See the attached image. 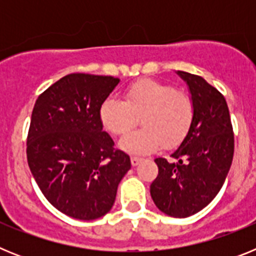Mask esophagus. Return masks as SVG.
I'll use <instances>...</instances> for the list:
<instances>
[{"instance_id":"obj_1","label":"esophagus","mask_w":256,"mask_h":256,"mask_svg":"<svg viewBox=\"0 0 256 256\" xmlns=\"http://www.w3.org/2000/svg\"><path fill=\"white\" fill-rule=\"evenodd\" d=\"M141 162H142L141 158H137V156H132V158H130V162H132L133 166H137Z\"/></svg>"}]
</instances>
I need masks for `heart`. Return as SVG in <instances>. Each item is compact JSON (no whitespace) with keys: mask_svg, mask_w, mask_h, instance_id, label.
<instances>
[{"mask_svg":"<svg viewBox=\"0 0 256 256\" xmlns=\"http://www.w3.org/2000/svg\"><path fill=\"white\" fill-rule=\"evenodd\" d=\"M195 108L188 94L168 83L142 79L124 92V100L108 97L101 104L100 119L112 134H126L141 116L142 130L126 134L119 148L133 155H146L162 148H176L191 128Z\"/></svg>","mask_w":256,"mask_h":256,"instance_id":"obj_1","label":"heart"}]
</instances>
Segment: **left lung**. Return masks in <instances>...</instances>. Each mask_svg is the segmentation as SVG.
Wrapping results in <instances>:
<instances>
[{
    "instance_id": "obj_1",
    "label": "left lung",
    "mask_w": 256,
    "mask_h": 256,
    "mask_svg": "<svg viewBox=\"0 0 256 256\" xmlns=\"http://www.w3.org/2000/svg\"><path fill=\"white\" fill-rule=\"evenodd\" d=\"M186 82L195 115L173 160L156 158L159 174L150 186L160 212L174 218L194 216L218 195L230 172L234 138L223 94L201 76L176 72Z\"/></svg>"
}]
</instances>
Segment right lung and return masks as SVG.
I'll list each match as a JSON object with an SVG mask.
<instances>
[{
    "label": "right lung",
    "instance_id": "right-lung-1",
    "mask_svg": "<svg viewBox=\"0 0 256 256\" xmlns=\"http://www.w3.org/2000/svg\"><path fill=\"white\" fill-rule=\"evenodd\" d=\"M119 78L69 74L36 101L26 140L33 178L52 206L80 220L110 212L118 184L130 169V156L115 150L102 130L101 104Z\"/></svg>",
    "mask_w": 256,
    "mask_h": 256
}]
</instances>
